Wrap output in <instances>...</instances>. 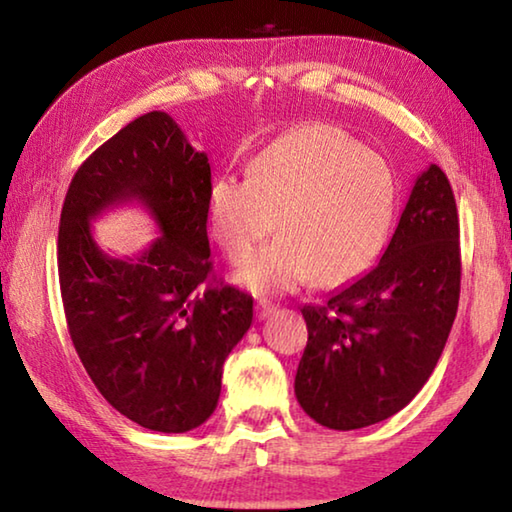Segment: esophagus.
Instances as JSON below:
<instances>
[{"label":"esophagus","instance_id":"esophagus-1","mask_svg":"<svg viewBox=\"0 0 512 512\" xmlns=\"http://www.w3.org/2000/svg\"><path fill=\"white\" fill-rule=\"evenodd\" d=\"M275 305L271 300H257V307H255V316L257 320H266L268 316L275 314Z\"/></svg>","mask_w":512,"mask_h":512}]
</instances>
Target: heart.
Wrapping results in <instances>:
<instances>
[{"mask_svg":"<svg viewBox=\"0 0 512 512\" xmlns=\"http://www.w3.org/2000/svg\"><path fill=\"white\" fill-rule=\"evenodd\" d=\"M395 201V173L379 153L341 128L309 124L266 146L250 178H216L207 219L232 262L277 223L282 237L241 264L237 280L255 293H287L314 277L336 287L366 271L386 244Z\"/></svg>","mask_w":512,"mask_h":512,"instance_id":"heart-1","label":"heart"}]
</instances>
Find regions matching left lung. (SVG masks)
I'll return each instance as SVG.
<instances>
[{"instance_id": "obj_1", "label": "left lung", "mask_w": 512, "mask_h": 512, "mask_svg": "<svg viewBox=\"0 0 512 512\" xmlns=\"http://www.w3.org/2000/svg\"><path fill=\"white\" fill-rule=\"evenodd\" d=\"M461 296V246L452 185L422 171L379 264L305 305L307 348L296 397L327 429H361L402 411L443 354Z\"/></svg>"}]
</instances>
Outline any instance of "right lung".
I'll return each mask as SVG.
<instances>
[{
    "instance_id": "right-lung-1",
    "label": "right lung",
    "mask_w": 512,
    "mask_h": 512,
    "mask_svg": "<svg viewBox=\"0 0 512 512\" xmlns=\"http://www.w3.org/2000/svg\"><path fill=\"white\" fill-rule=\"evenodd\" d=\"M207 155L153 110L101 144L69 183L58 228L67 329L106 402L144 429L185 433L210 418L223 361L253 323V298L210 284ZM142 202L161 237L131 260L102 253L91 221Z\"/></svg>"
}]
</instances>
